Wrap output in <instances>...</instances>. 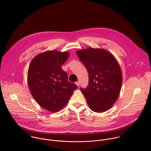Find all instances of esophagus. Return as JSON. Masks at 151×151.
Wrapping results in <instances>:
<instances>
[{
	"label": "esophagus",
	"instance_id": "34e87169",
	"mask_svg": "<svg viewBox=\"0 0 151 151\" xmlns=\"http://www.w3.org/2000/svg\"><path fill=\"white\" fill-rule=\"evenodd\" d=\"M75 83H76V85L78 86V87H79V86L80 85V82H79V81H78V82H75Z\"/></svg>",
	"mask_w": 151,
	"mask_h": 151
}]
</instances>
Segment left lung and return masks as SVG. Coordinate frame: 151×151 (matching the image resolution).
<instances>
[{
  "label": "left lung",
  "instance_id": "left-lung-1",
  "mask_svg": "<svg viewBox=\"0 0 151 151\" xmlns=\"http://www.w3.org/2000/svg\"><path fill=\"white\" fill-rule=\"evenodd\" d=\"M76 54L88 73V87L81 88V91L90 108L98 113L109 110L122 87V75L118 61L104 49L88 48L76 51Z\"/></svg>",
  "mask_w": 151,
  "mask_h": 151
}]
</instances>
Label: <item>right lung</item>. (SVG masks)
Segmentation results:
<instances>
[{
	"label": "right lung",
	"instance_id": "right-lung-1",
	"mask_svg": "<svg viewBox=\"0 0 151 151\" xmlns=\"http://www.w3.org/2000/svg\"><path fill=\"white\" fill-rule=\"evenodd\" d=\"M68 51H47L35 56L27 72L30 91L36 102L45 109L57 112L66 106L78 88L68 81L61 66L69 57Z\"/></svg>",
	"mask_w": 151,
	"mask_h": 151
}]
</instances>
